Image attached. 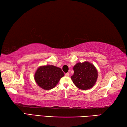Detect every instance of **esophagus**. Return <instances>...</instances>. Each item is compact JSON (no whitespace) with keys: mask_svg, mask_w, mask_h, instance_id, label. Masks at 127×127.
Instances as JSON below:
<instances>
[{"mask_svg":"<svg viewBox=\"0 0 127 127\" xmlns=\"http://www.w3.org/2000/svg\"><path fill=\"white\" fill-rule=\"evenodd\" d=\"M69 74L68 73H68H66L65 74V76H66V77H68V76H69Z\"/></svg>","mask_w":127,"mask_h":127,"instance_id":"1","label":"esophagus"}]
</instances>
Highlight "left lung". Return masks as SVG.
I'll return each instance as SVG.
<instances>
[{"instance_id": "left-lung-1", "label": "left lung", "mask_w": 127, "mask_h": 127, "mask_svg": "<svg viewBox=\"0 0 127 127\" xmlns=\"http://www.w3.org/2000/svg\"><path fill=\"white\" fill-rule=\"evenodd\" d=\"M74 73L71 79L74 85L80 90H87L92 88L98 77V70L92 63L85 61L74 65Z\"/></svg>"}]
</instances>
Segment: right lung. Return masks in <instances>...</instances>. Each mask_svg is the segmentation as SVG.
Masks as SVG:
<instances>
[{
    "instance_id": "right-lung-1",
    "label": "right lung",
    "mask_w": 127,
    "mask_h": 127,
    "mask_svg": "<svg viewBox=\"0 0 127 127\" xmlns=\"http://www.w3.org/2000/svg\"><path fill=\"white\" fill-rule=\"evenodd\" d=\"M64 76V72L59 67L52 65H42L35 72L34 80L40 88L50 90L55 87Z\"/></svg>"
}]
</instances>
